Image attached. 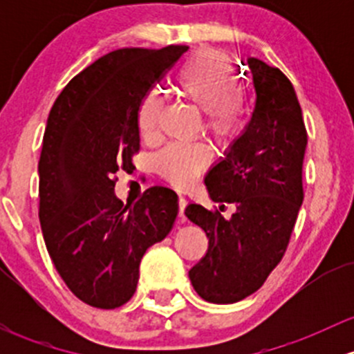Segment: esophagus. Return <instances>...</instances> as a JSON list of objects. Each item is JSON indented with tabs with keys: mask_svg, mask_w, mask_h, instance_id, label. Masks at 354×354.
Wrapping results in <instances>:
<instances>
[{
	"mask_svg": "<svg viewBox=\"0 0 354 354\" xmlns=\"http://www.w3.org/2000/svg\"><path fill=\"white\" fill-rule=\"evenodd\" d=\"M185 207H187V200L183 197L178 198V223H185Z\"/></svg>",
	"mask_w": 354,
	"mask_h": 354,
	"instance_id": "obj_1",
	"label": "esophagus"
}]
</instances>
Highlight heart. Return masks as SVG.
<instances>
[{
	"label": "heart",
	"instance_id": "1",
	"mask_svg": "<svg viewBox=\"0 0 354 354\" xmlns=\"http://www.w3.org/2000/svg\"><path fill=\"white\" fill-rule=\"evenodd\" d=\"M176 88L188 102L203 111L205 128L221 138H234L246 123V91L236 84V66L221 51H203L185 63ZM162 99L149 94L138 113V128L147 142L157 137ZM207 164V149L198 144H174L156 159V171L174 188H188Z\"/></svg>",
	"mask_w": 354,
	"mask_h": 354
}]
</instances>
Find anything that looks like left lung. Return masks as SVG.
Instances as JSON below:
<instances>
[{
    "label": "left lung",
    "mask_w": 354,
    "mask_h": 354,
    "mask_svg": "<svg viewBox=\"0 0 354 354\" xmlns=\"http://www.w3.org/2000/svg\"><path fill=\"white\" fill-rule=\"evenodd\" d=\"M257 101L252 120L209 171L205 187L217 209L190 203L188 219L205 231L209 248L190 269L192 284L210 303H236L260 289L279 266L303 203L306 135L291 82L279 68L248 59Z\"/></svg>",
    "instance_id": "obj_1"
}]
</instances>
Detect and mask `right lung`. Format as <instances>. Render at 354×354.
<instances>
[{
    "mask_svg": "<svg viewBox=\"0 0 354 354\" xmlns=\"http://www.w3.org/2000/svg\"><path fill=\"white\" fill-rule=\"evenodd\" d=\"M187 51H111L75 75L49 113L39 159L42 236L68 289L94 308H118L133 296L142 257L178 216L169 188L152 187L123 205L114 185L140 151L142 102Z\"/></svg>",
    "mask_w": 354,
    "mask_h": 354,
    "instance_id": "add662e5",
    "label": "right lung"
}]
</instances>
